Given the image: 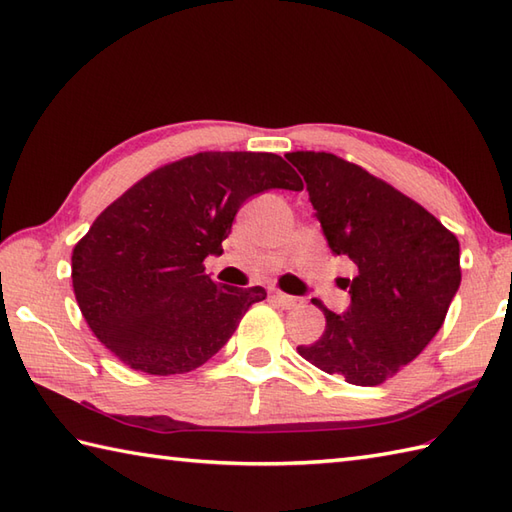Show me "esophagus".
Returning a JSON list of instances; mask_svg holds the SVG:
<instances>
[{"mask_svg": "<svg viewBox=\"0 0 512 512\" xmlns=\"http://www.w3.org/2000/svg\"><path fill=\"white\" fill-rule=\"evenodd\" d=\"M273 299L279 303L281 308H297L301 306V299L299 297H292V295H286V292H273Z\"/></svg>", "mask_w": 512, "mask_h": 512, "instance_id": "34e87169", "label": "esophagus"}]
</instances>
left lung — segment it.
Masks as SVG:
<instances>
[{"label":"left lung","mask_w":512,"mask_h":512,"mask_svg":"<svg viewBox=\"0 0 512 512\" xmlns=\"http://www.w3.org/2000/svg\"><path fill=\"white\" fill-rule=\"evenodd\" d=\"M288 160L306 180L334 255L350 257V306L325 312V332L299 354L345 383L374 387L411 363L442 328L460 288V242L418 202L325 151Z\"/></svg>","instance_id":"obj_1"}]
</instances>
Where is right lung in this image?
Instances as JSON below:
<instances>
[{"instance_id": "1", "label": "right lung", "mask_w": 512, "mask_h": 512, "mask_svg": "<svg viewBox=\"0 0 512 512\" xmlns=\"http://www.w3.org/2000/svg\"><path fill=\"white\" fill-rule=\"evenodd\" d=\"M270 189H303L281 156L204 151L107 206L72 253L74 295L96 339L156 376L191 372L220 352L266 290L217 286L202 262L222 255L239 206Z\"/></svg>"}]
</instances>
